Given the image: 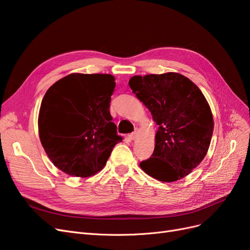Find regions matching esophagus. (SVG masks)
<instances>
[{"instance_id":"34e87169","label":"esophagus","mask_w":250,"mask_h":250,"mask_svg":"<svg viewBox=\"0 0 250 250\" xmlns=\"http://www.w3.org/2000/svg\"><path fill=\"white\" fill-rule=\"evenodd\" d=\"M138 133H139V129H138V128H135L134 131H133L132 133H130L129 138H130L131 140H135V139H137V137H138Z\"/></svg>"}]
</instances>
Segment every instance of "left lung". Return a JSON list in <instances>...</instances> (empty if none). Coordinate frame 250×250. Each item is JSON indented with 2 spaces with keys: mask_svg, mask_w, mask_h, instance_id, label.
Masks as SVG:
<instances>
[{
  "mask_svg": "<svg viewBox=\"0 0 250 250\" xmlns=\"http://www.w3.org/2000/svg\"><path fill=\"white\" fill-rule=\"evenodd\" d=\"M128 83L158 125L153 154L140 167L164 183L188 175L207 155L213 135L206 97L194 82L173 72L133 76Z\"/></svg>",
  "mask_w": 250,
  "mask_h": 250,
  "instance_id": "left-lung-1",
  "label": "left lung"
}]
</instances>
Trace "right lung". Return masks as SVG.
<instances>
[{"label":"right lung","instance_id":"add662e5","mask_svg":"<svg viewBox=\"0 0 250 250\" xmlns=\"http://www.w3.org/2000/svg\"><path fill=\"white\" fill-rule=\"evenodd\" d=\"M115 87L112 75L73 73L44 94L39 115L41 143L55 167L67 175H95L122 142L109 112Z\"/></svg>","mask_w":250,"mask_h":250}]
</instances>
